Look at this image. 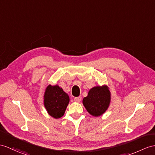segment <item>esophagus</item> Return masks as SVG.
<instances>
[{"label":"esophagus","instance_id":"obj_1","mask_svg":"<svg viewBox=\"0 0 155 155\" xmlns=\"http://www.w3.org/2000/svg\"><path fill=\"white\" fill-rule=\"evenodd\" d=\"M74 101L77 102V103H80V102L81 101V97H75L74 99Z\"/></svg>","mask_w":155,"mask_h":155}]
</instances>
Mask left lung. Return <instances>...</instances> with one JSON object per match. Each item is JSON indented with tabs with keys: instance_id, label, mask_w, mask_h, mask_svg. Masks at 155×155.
<instances>
[{
	"instance_id": "1",
	"label": "left lung",
	"mask_w": 155,
	"mask_h": 155,
	"mask_svg": "<svg viewBox=\"0 0 155 155\" xmlns=\"http://www.w3.org/2000/svg\"><path fill=\"white\" fill-rule=\"evenodd\" d=\"M110 93L107 85L97 86L89 90L83 104L90 114L99 116L105 112L110 104Z\"/></svg>"
}]
</instances>
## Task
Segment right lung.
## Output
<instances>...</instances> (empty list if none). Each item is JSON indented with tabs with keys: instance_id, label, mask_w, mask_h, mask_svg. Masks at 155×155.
<instances>
[{
	"instance_id": "add662e5",
	"label": "right lung",
	"mask_w": 155,
	"mask_h": 155,
	"mask_svg": "<svg viewBox=\"0 0 155 155\" xmlns=\"http://www.w3.org/2000/svg\"><path fill=\"white\" fill-rule=\"evenodd\" d=\"M70 98L58 85H49L44 95V105L48 114L58 119L64 114Z\"/></svg>"
}]
</instances>
